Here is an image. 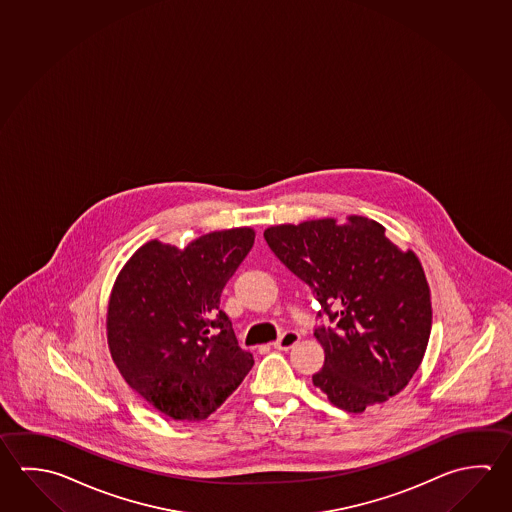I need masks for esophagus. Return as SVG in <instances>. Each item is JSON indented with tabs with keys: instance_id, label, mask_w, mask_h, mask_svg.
Segmentation results:
<instances>
[{
	"instance_id": "1",
	"label": "esophagus",
	"mask_w": 512,
	"mask_h": 512,
	"mask_svg": "<svg viewBox=\"0 0 512 512\" xmlns=\"http://www.w3.org/2000/svg\"><path fill=\"white\" fill-rule=\"evenodd\" d=\"M300 340V334L296 331H284L277 341H273V347L278 350L291 349Z\"/></svg>"
}]
</instances>
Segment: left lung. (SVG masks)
Wrapping results in <instances>:
<instances>
[{
  "mask_svg": "<svg viewBox=\"0 0 512 512\" xmlns=\"http://www.w3.org/2000/svg\"><path fill=\"white\" fill-rule=\"evenodd\" d=\"M264 239L311 287L331 325L314 329L325 361L313 376L329 401L361 413L399 394L421 365L431 332L430 287L417 255L386 239L385 226L350 216L271 226Z\"/></svg>",
  "mask_w": 512,
  "mask_h": 512,
  "instance_id": "8db88e82",
  "label": "left lung"
}]
</instances>
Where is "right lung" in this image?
<instances>
[{
    "label": "right lung",
    "mask_w": 512,
    "mask_h": 512,
    "mask_svg": "<svg viewBox=\"0 0 512 512\" xmlns=\"http://www.w3.org/2000/svg\"><path fill=\"white\" fill-rule=\"evenodd\" d=\"M252 228L201 235L178 250L151 241L118 273L108 343L127 385L174 421H203L252 370L221 293L252 250Z\"/></svg>",
    "instance_id": "1"
}]
</instances>
